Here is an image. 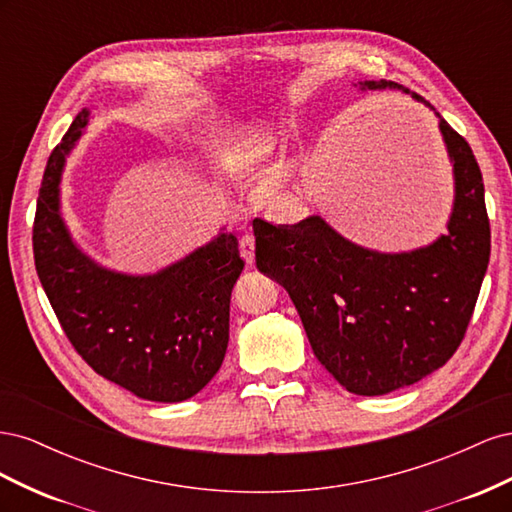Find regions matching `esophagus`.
<instances>
[{
	"label": "esophagus",
	"mask_w": 512,
	"mask_h": 512,
	"mask_svg": "<svg viewBox=\"0 0 512 512\" xmlns=\"http://www.w3.org/2000/svg\"><path fill=\"white\" fill-rule=\"evenodd\" d=\"M254 235L252 232H245V235L241 237V245H239V250H241V256H243V260L247 262V265H252L254 262Z\"/></svg>",
	"instance_id": "esophagus-1"
}]
</instances>
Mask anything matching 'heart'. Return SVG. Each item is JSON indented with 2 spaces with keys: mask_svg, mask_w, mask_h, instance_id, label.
I'll return each instance as SVG.
<instances>
[{
  "mask_svg": "<svg viewBox=\"0 0 512 512\" xmlns=\"http://www.w3.org/2000/svg\"><path fill=\"white\" fill-rule=\"evenodd\" d=\"M200 143L207 158L218 168V173L237 188H250V185L265 173L271 156V138L254 134L230 126H207L203 128ZM290 177L288 164H275L269 173L258 183L256 194L271 196Z\"/></svg>",
  "mask_w": 512,
  "mask_h": 512,
  "instance_id": "1",
  "label": "heart"
}]
</instances>
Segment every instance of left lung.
I'll return each instance as SVG.
<instances>
[{"mask_svg": "<svg viewBox=\"0 0 512 512\" xmlns=\"http://www.w3.org/2000/svg\"><path fill=\"white\" fill-rule=\"evenodd\" d=\"M89 111L53 149L34 220V260L61 329L85 363L136 397L175 404L203 391L228 348L230 292L243 271L239 243L224 228L158 273L106 269L76 245L59 211L66 158Z\"/></svg>", "mask_w": 512, "mask_h": 512, "instance_id": "obj_1", "label": "left lung"}]
</instances>
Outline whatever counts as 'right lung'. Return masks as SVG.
<instances>
[{"mask_svg": "<svg viewBox=\"0 0 512 512\" xmlns=\"http://www.w3.org/2000/svg\"><path fill=\"white\" fill-rule=\"evenodd\" d=\"M359 87L401 89L425 102L393 81ZM440 132L453 162L455 203L448 232L431 245L374 252L344 239L320 215L292 226L260 218L252 224L258 271L286 288L316 359L354 395L406 389L451 359L487 273L483 175L466 138L442 117Z\"/></svg>", "mask_w": 512, "mask_h": 512, "instance_id": "add662e5", "label": "right lung"}]
</instances>
